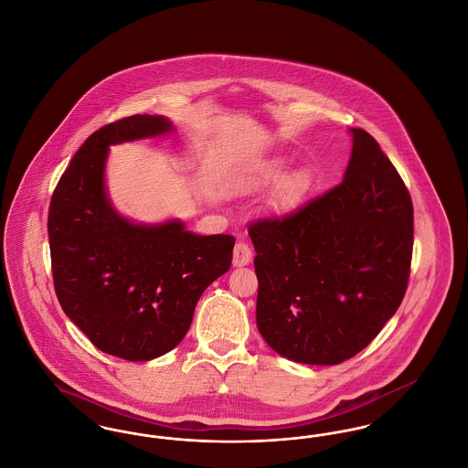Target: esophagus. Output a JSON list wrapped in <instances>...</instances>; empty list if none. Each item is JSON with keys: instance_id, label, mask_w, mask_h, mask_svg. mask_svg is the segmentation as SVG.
<instances>
[{"instance_id": "esophagus-1", "label": "esophagus", "mask_w": 468, "mask_h": 468, "mask_svg": "<svg viewBox=\"0 0 468 468\" xmlns=\"http://www.w3.org/2000/svg\"><path fill=\"white\" fill-rule=\"evenodd\" d=\"M252 260V250L245 242H237L233 249V265L235 267H244L249 265Z\"/></svg>"}]
</instances>
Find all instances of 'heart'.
<instances>
[{
  "label": "heart",
  "mask_w": 468,
  "mask_h": 468,
  "mask_svg": "<svg viewBox=\"0 0 468 468\" xmlns=\"http://www.w3.org/2000/svg\"><path fill=\"white\" fill-rule=\"evenodd\" d=\"M281 170H282V165H281V161H270V163H267L265 166H261V168H260V172H258V177L252 178V180H249V186L263 184V182H267V180H270V178L277 177V176L281 174Z\"/></svg>",
  "instance_id": "obj_1"
}]
</instances>
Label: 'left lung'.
I'll return each mask as SVG.
<instances>
[{
    "mask_svg": "<svg viewBox=\"0 0 468 468\" xmlns=\"http://www.w3.org/2000/svg\"><path fill=\"white\" fill-rule=\"evenodd\" d=\"M344 180L284 218L249 226L256 324L281 356L338 365L395 315L407 291L414 208L372 134L351 128Z\"/></svg>",
    "mask_w": 468,
    "mask_h": 468,
    "instance_id": "8db88e82",
    "label": "left lung"
}]
</instances>
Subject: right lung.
Listing matches in <instances>:
<instances>
[{
    "label": "right lung",
    "instance_id": "1",
    "mask_svg": "<svg viewBox=\"0 0 468 468\" xmlns=\"http://www.w3.org/2000/svg\"><path fill=\"white\" fill-rule=\"evenodd\" d=\"M163 115H132L90 134L69 161L48 207L58 300L103 353L149 361L187 334L201 292L231 265L235 237L197 235L178 219L134 223L112 205L111 145L174 133Z\"/></svg>",
    "mask_w": 468,
    "mask_h": 468
}]
</instances>
